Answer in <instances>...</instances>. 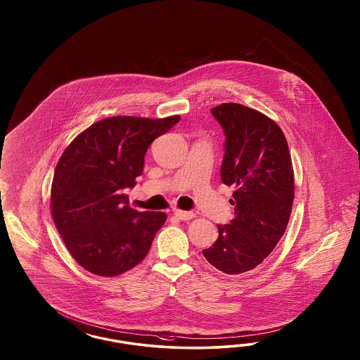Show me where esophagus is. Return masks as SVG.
<instances>
[{
	"label": "esophagus",
	"instance_id": "esophagus-1",
	"mask_svg": "<svg viewBox=\"0 0 360 360\" xmlns=\"http://www.w3.org/2000/svg\"><path fill=\"white\" fill-rule=\"evenodd\" d=\"M175 217L181 220H191L195 218V214L191 211H184V210H175Z\"/></svg>",
	"mask_w": 360,
	"mask_h": 360
}]
</instances>
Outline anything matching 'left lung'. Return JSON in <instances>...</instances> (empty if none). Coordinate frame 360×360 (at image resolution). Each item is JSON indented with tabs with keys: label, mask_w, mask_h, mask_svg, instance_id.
Instances as JSON below:
<instances>
[{
	"label": "left lung",
	"mask_w": 360,
	"mask_h": 360,
	"mask_svg": "<svg viewBox=\"0 0 360 360\" xmlns=\"http://www.w3.org/2000/svg\"><path fill=\"white\" fill-rule=\"evenodd\" d=\"M211 113L226 133L220 175L235 187L229 199L235 218L218 226V240L203 255L219 271L240 274L260 265L283 238L295 200V172L286 139L271 117L238 103H223Z\"/></svg>",
	"instance_id": "1"
}]
</instances>
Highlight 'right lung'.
Listing matches in <instances>:
<instances>
[{"label": "right lung", "mask_w": 360, "mask_h": 360, "mask_svg": "<svg viewBox=\"0 0 360 360\" xmlns=\"http://www.w3.org/2000/svg\"><path fill=\"white\" fill-rule=\"evenodd\" d=\"M179 119L108 117L77 134L62 153L51 215L67 250L88 272L116 277L148 255L167 217L133 210L122 190L136 185L149 145Z\"/></svg>", "instance_id": "1"}]
</instances>
